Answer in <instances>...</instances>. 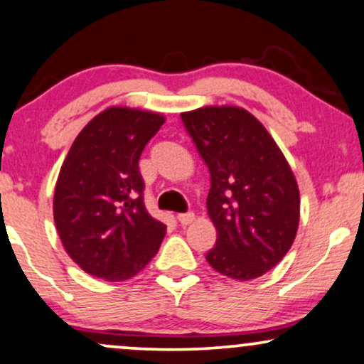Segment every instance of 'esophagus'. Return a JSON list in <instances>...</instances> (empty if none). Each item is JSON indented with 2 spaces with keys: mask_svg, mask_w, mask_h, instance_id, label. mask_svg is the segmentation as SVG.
<instances>
[{
  "mask_svg": "<svg viewBox=\"0 0 364 364\" xmlns=\"http://www.w3.org/2000/svg\"><path fill=\"white\" fill-rule=\"evenodd\" d=\"M194 218H196L194 213H182V215L177 216V220L182 226H187V225H191L192 221H194Z\"/></svg>",
  "mask_w": 364,
  "mask_h": 364,
  "instance_id": "1",
  "label": "esophagus"
}]
</instances>
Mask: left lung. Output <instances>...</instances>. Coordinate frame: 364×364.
<instances>
[{
	"mask_svg": "<svg viewBox=\"0 0 364 364\" xmlns=\"http://www.w3.org/2000/svg\"><path fill=\"white\" fill-rule=\"evenodd\" d=\"M181 117L211 173L206 206L218 237L209 266L237 281L266 274L291 249L300 223L291 166L242 107H200Z\"/></svg>",
	"mask_w": 364,
	"mask_h": 364,
	"instance_id": "8db88e82",
	"label": "left lung"
}]
</instances>
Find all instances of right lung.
<instances>
[{"label": "right lung", "mask_w": 364, "mask_h": 364, "mask_svg": "<svg viewBox=\"0 0 364 364\" xmlns=\"http://www.w3.org/2000/svg\"><path fill=\"white\" fill-rule=\"evenodd\" d=\"M165 117L109 107L76 136L59 170L54 223L64 250L90 276L126 281L156 255L166 226L144 208L139 156Z\"/></svg>", "instance_id": "add662e5"}]
</instances>
